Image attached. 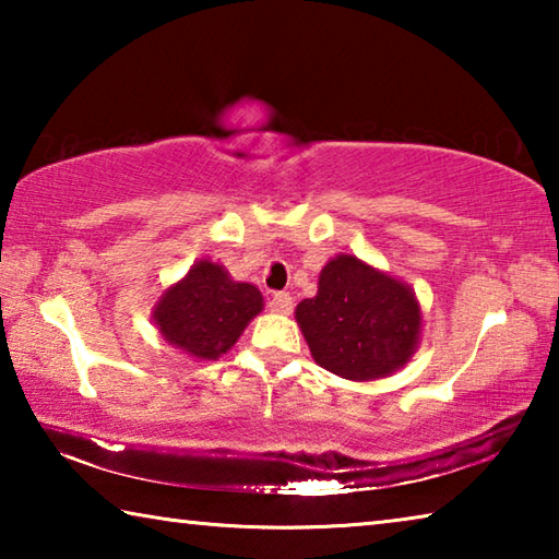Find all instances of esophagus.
Returning <instances> with one entry per match:
<instances>
[{
    "instance_id": "1",
    "label": "esophagus",
    "mask_w": 559,
    "mask_h": 559,
    "mask_svg": "<svg viewBox=\"0 0 559 559\" xmlns=\"http://www.w3.org/2000/svg\"><path fill=\"white\" fill-rule=\"evenodd\" d=\"M271 310H276V313H290L293 310V298L288 296L286 290H278V293H273V298H271Z\"/></svg>"
}]
</instances>
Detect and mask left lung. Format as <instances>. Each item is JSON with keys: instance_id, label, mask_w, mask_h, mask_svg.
Listing matches in <instances>:
<instances>
[{"instance_id": "left-lung-1", "label": "left lung", "mask_w": 559, "mask_h": 559, "mask_svg": "<svg viewBox=\"0 0 559 559\" xmlns=\"http://www.w3.org/2000/svg\"><path fill=\"white\" fill-rule=\"evenodd\" d=\"M296 320L316 362L357 382L400 370L421 330L414 293L347 253L323 269L318 296L298 302Z\"/></svg>"}]
</instances>
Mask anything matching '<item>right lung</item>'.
Segmentation results:
<instances>
[{
  "label": "right lung",
  "mask_w": 559,
  "mask_h": 559,
  "mask_svg": "<svg viewBox=\"0 0 559 559\" xmlns=\"http://www.w3.org/2000/svg\"><path fill=\"white\" fill-rule=\"evenodd\" d=\"M263 298L251 283H236L222 266L200 261L187 278L169 288L155 310V323L167 343L192 357L224 355L249 320L261 313Z\"/></svg>",
  "instance_id": "1"
}]
</instances>
